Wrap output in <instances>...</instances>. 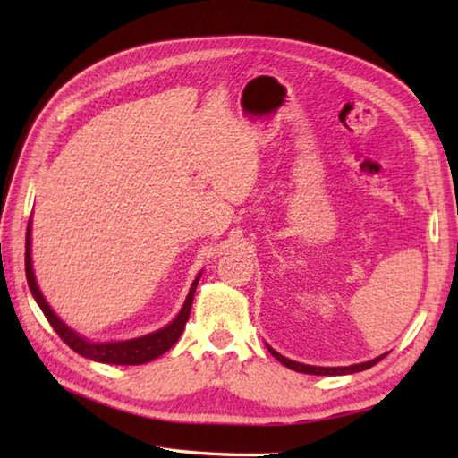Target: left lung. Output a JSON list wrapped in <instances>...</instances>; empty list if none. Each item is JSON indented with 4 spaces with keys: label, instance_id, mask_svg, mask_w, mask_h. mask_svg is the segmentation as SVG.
Wrapping results in <instances>:
<instances>
[{
    "label": "left lung",
    "instance_id": "obj_1",
    "mask_svg": "<svg viewBox=\"0 0 458 458\" xmlns=\"http://www.w3.org/2000/svg\"><path fill=\"white\" fill-rule=\"evenodd\" d=\"M267 350L271 352V356H276L281 364L295 369V372L301 374H313V376H343V374H356V372H362V369L372 368L374 364H377L379 360L386 358V354L377 356L374 360H369V362H362V364H352V366H336V368H323V366H309V364H301V362H293V360H289L285 356H281L279 352H276L274 348L267 346Z\"/></svg>",
    "mask_w": 458,
    "mask_h": 458
}]
</instances>
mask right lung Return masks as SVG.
Masks as SVG:
<instances>
[{
	"label": "right lung",
	"mask_w": 458,
	"mask_h": 458,
	"mask_svg": "<svg viewBox=\"0 0 458 458\" xmlns=\"http://www.w3.org/2000/svg\"><path fill=\"white\" fill-rule=\"evenodd\" d=\"M25 276H27V284L29 289L37 301V305L41 307L43 315L47 317L48 323L56 330V335L63 338V343L71 346L74 352H79L84 358L96 360V362L102 364H120V366H138L151 362V360L159 358L161 354L167 352V350L177 343L179 336L182 335V328L187 325L189 315H191V307H192V297L194 291H197L200 274L197 279L192 281L191 291L187 295V301L181 309V313L173 318V323L167 327H163L159 330H155L151 335H145L140 338H131V340H122V343H92V340H86L79 333H74L71 327H66L61 318L55 315V310L48 307L45 301L41 289H38L35 274H33V264H31V222L27 226V236H25Z\"/></svg>",
	"instance_id": "add662e5"
}]
</instances>
